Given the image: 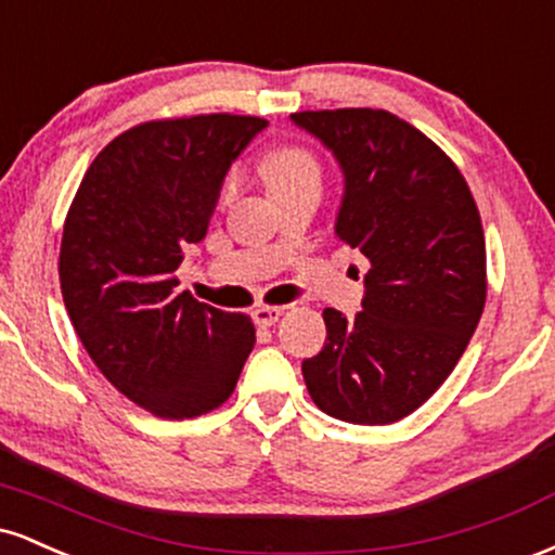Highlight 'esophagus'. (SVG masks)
<instances>
[{"mask_svg":"<svg viewBox=\"0 0 555 555\" xmlns=\"http://www.w3.org/2000/svg\"><path fill=\"white\" fill-rule=\"evenodd\" d=\"M282 315H284V308H276V305H263V308L253 310V321L263 328L273 326V323H276Z\"/></svg>","mask_w":555,"mask_h":555,"instance_id":"esophagus-1","label":"esophagus"}]
</instances>
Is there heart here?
<instances>
[{
  "mask_svg": "<svg viewBox=\"0 0 555 555\" xmlns=\"http://www.w3.org/2000/svg\"><path fill=\"white\" fill-rule=\"evenodd\" d=\"M263 177L269 184L271 195L295 190L299 184L321 182V164L308 149L299 145H286V149L273 151L263 164Z\"/></svg>",
  "mask_w": 555,
  "mask_h": 555,
  "instance_id": "heart-1",
  "label": "heart"
}]
</instances>
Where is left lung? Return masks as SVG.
Here are the masks:
<instances>
[{
	"label": "left lung",
	"mask_w": 555,
	"mask_h": 555,
	"mask_svg": "<svg viewBox=\"0 0 555 555\" xmlns=\"http://www.w3.org/2000/svg\"><path fill=\"white\" fill-rule=\"evenodd\" d=\"M339 162L336 237L371 260L354 318L323 310L326 344L302 362L326 415L388 425L449 378L486 308V237L456 164L384 109L297 112Z\"/></svg>",
	"instance_id": "left-lung-1"
}]
</instances>
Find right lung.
<instances>
[{
  "mask_svg": "<svg viewBox=\"0 0 555 555\" xmlns=\"http://www.w3.org/2000/svg\"><path fill=\"white\" fill-rule=\"evenodd\" d=\"M269 125L201 114L122 132L93 158L60 250L65 308L106 380L151 415L224 404L256 328L177 289L182 247L208 232L232 162Z\"/></svg>",
  "mask_w": 555,
  "mask_h": 555,
  "instance_id": "obj_1",
  "label": "right lung"
}]
</instances>
